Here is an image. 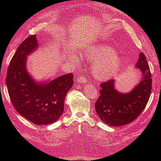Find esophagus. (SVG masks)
<instances>
[{
  "label": "esophagus",
  "instance_id": "1",
  "mask_svg": "<svg viewBox=\"0 0 161 161\" xmlns=\"http://www.w3.org/2000/svg\"><path fill=\"white\" fill-rule=\"evenodd\" d=\"M77 81L79 82H82V83H85L87 82V79L85 76H79V77L77 78Z\"/></svg>",
  "mask_w": 161,
  "mask_h": 161
}]
</instances>
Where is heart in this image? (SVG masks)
<instances>
[{"instance_id": "1", "label": "heart", "mask_w": 161, "mask_h": 161, "mask_svg": "<svg viewBox=\"0 0 161 161\" xmlns=\"http://www.w3.org/2000/svg\"><path fill=\"white\" fill-rule=\"evenodd\" d=\"M85 55L90 59H98L92 64V75L99 81L111 79L118 74L122 66V60L113 47L101 44L85 50ZM77 60L79 57L75 56Z\"/></svg>"}]
</instances>
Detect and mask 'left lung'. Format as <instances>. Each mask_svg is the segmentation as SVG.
I'll return each mask as SVG.
<instances>
[{
  "mask_svg": "<svg viewBox=\"0 0 161 161\" xmlns=\"http://www.w3.org/2000/svg\"><path fill=\"white\" fill-rule=\"evenodd\" d=\"M136 66L140 72L141 80L128 93H121L115 89V79L100 85V95L95 107L97 115L106 124L121 126L132 122L147 105L152 89V76L142 52Z\"/></svg>",
  "mask_w": 161,
  "mask_h": 161,
  "instance_id": "left-lung-1",
  "label": "left lung"
}]
</instances>
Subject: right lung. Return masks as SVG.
<instances>
[{
  "instance_id": "add662e5",
  "label": "right lung",
  "mask_w": 161,
  "mask_h": 161,
  "mask_svg": "<svg viewBox=\"0 0 161 161\" xmlns=\"http://www.w3.org/2000/svg\"><path fill=\"white\" fill-rule=\"evenodd\" d=\"M36 35L29 36L17 49L8 67L6 84L14 109L31 123L47 125L64 111L65 97L73 85L72 73L45 82H36L26 69L27 56L36 50Z\"/></svg>"
}]
</instances>
